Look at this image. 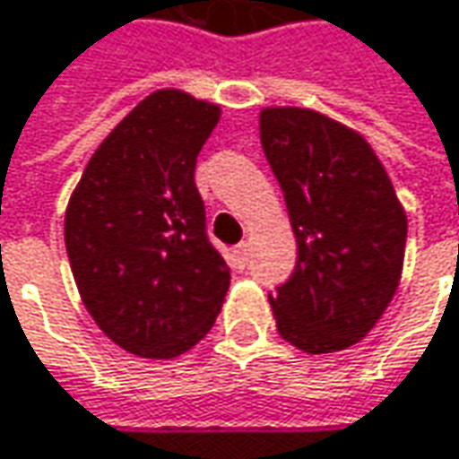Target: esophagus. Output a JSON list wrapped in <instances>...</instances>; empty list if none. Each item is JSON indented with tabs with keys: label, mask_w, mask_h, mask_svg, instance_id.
<instances>
[{
	"label": "esophagus",
	"mask_w": 459,
	"mask_h": 459,
	"mask_svg": "<svg viewBox=\"0 0 459 459\" xmlns=\"http://www.w3.org/2000/svg\"><path fill=\"white\" fill-rule=\"evenodd\" d=\"M247 250H250V243H247V240H243V243H238V246H235V255H238V261H240V264H246L247 261Z\"/></svg>",
	"instance_id": "1"
}]
</instances>
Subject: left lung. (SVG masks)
Wrapping results in <instances>:
<instances>
[{
  "label": "left lung",
  "instance_id": "8db88e82",
  "mask_svg": "<svg viewBox=\"0 0 459 459\" xmlns=\"http://www.w3.org/2000/svg\"><path fill=\"white\" fill-rule=\"evenodd\" d=\"M258 130L298 243L292 277L269 295L277 332L308 355L347 350L400 287L405 209L374 148L342 122L266 107Z\"/></svg>",
  "mask_w": 459,
  "mask_h": 459
}]
</instances>
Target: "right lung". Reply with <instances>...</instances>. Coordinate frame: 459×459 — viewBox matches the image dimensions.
<instances>
[{
  "instance_id": "1",
  "label": "right lung",
  "mask_w": 459,
  "mask_h": 459,
  "mask_svg": "<svg viewBox=\"0 0 459 459\" xmlns=\"http://www.w3.org/2000/svg\"><path fill=\"white\" fill-rule=\"evenodd\" d=\"M221 109L178 88L146 96L91 156L65 213L85 311L122 350L178 358L216 321L230 269L206 238L195 159Z\"/></svg>"
}]
</instances>
